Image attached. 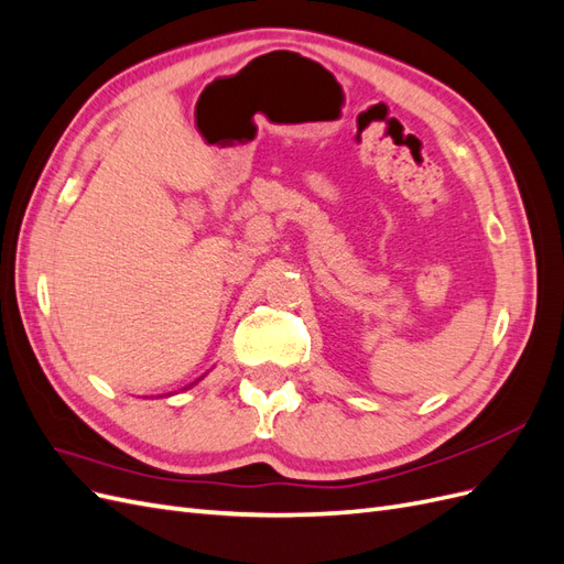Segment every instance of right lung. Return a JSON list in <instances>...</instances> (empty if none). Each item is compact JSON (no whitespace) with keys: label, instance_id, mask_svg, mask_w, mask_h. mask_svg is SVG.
<instances>
[{"label":"right lung","instance_id":"obj_1","mask_svg":"<svg viewBox=\"0 0 564 564\" xmlns=\"http://www.w3.org/2000/svg\"><path fill=\"white\" fill-rule=\"evenodd\" d=\"M191 386H193V383H191Z\"/></svg>","mask_w":564,"mask_h":564}]
</instances>
